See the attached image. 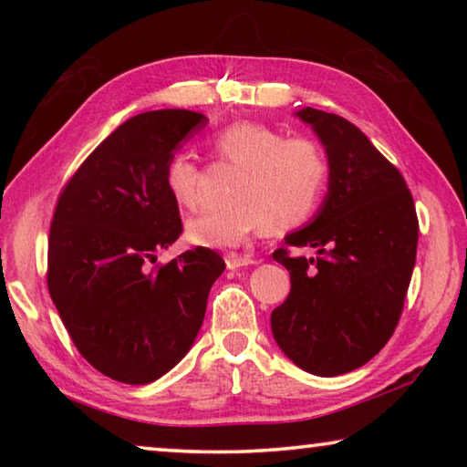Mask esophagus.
Returning a JSON list of instances; mask_svg holds the SVG:
<instances>
[{
    "mask_svg": "<svg viewBox=\"0 0 467 467\" xmlns=\"http://www.w3.org/2000/svg\"><path fill=\"white\" fill-rule=\"evenodd\" d=\"M224 262H226L228 270H239V267H247V265L257 264L253 257H249V255H239V253H226Z\"/></svg>",
    "mask_w": 467,
    "mask_h": 467,
    "instance_id": "34e87169",
    "label": "esophagus"
}]
</instances>
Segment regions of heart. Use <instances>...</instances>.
Instances as JSON below:
<instances>
[{"label": "heart", "instance_id": "obj_1", "mask_svg": "<svg viewBox=\"0 0 467 467\" xmlns=\"http://www.w3.org/2000/svg\"><path fill=\"white\" fill-rule=\"evenodd\" d=\"M212 154L239 167L228 203L189 218L187 239L202 247L226 249L267 226L286 233L309 223L321 208L329 183V158L319 141L284 138L272 125L234 121L210 138ZM200 167L175 154L164 167V187L181 208H195Z\"/></svg>", "mask_w": 467, "mask_h": 467}]
</instances>
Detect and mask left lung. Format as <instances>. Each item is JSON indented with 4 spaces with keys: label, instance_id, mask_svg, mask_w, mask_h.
I'll list each match as a JSON object with an SVG mask.
<instances>
[{
    "label": "left lung",
    "instance_id": "left-lung-1",
    "mask_svg": "<svg viewBox=\"0 0 467 467\" xmlns=\"http://www.w3.org/2000/svg\"><path fill=\"white\" fill-rule=\"evenodd\" d=\"M296 115L326 146L329 189L313 223L286 236L315 255L274 251L290 272V295L272 311V331L296 367L336 377L367 365L398 327L418 216L401 172L357 125L311 107Z\"/></svg>",
    "mask_w": 467,
    "mask_h": 467
}]
</instances>
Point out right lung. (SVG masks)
I'll return each mask as SVG.
<instances>
[{"instance_id": "add662e5", "label": "right lung", "mask_w": 467, "mask_h": 467, "mask_svg": "<svg viewBox=\"0 0 467 467\" xmlns=\"http://www.w3.org/2000/svg\"><path fill=\"white\" fill-rule=\"evenodd\" d=\"M205 123L185 109L131 117L94 148L55 205L49 295L78 352L115 381L152 383L185 357L226 267L208 247L153 265L183 233L164 167Z\"/></svg>"}]
</instances>
